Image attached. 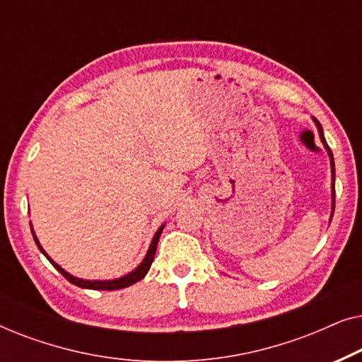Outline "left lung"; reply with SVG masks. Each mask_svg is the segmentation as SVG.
Instances as JSON below:
<instances>
[{
    "mask_svg": "<svg viewBox=\"0 0 362 362\" xmlns=\"http://www.w3.org/2000/svg\"><path fill=\"white\" fill-rule=\"evenodd\" d=\"M311 120H313L316 130H318L320 140H321V143H323L325 150L328 151V156H329V166H331V216H329V222H331V217H333V212H334V160H333V153H331L328 143H326V140H325L323 127H321V123L316 120L315 117H311Z\"/></svg>",
    "mask_w": 362,
    "mask_h": 362,
    "instance_id": "8db88e82",
    "label": "left lung"
}]
</instances>
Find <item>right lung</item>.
<instances>
[{
  "instance_id": "add662e5",
  "label": "right lung",
  "mask_w": 362,
  "mask_h": 362,
  "mask_svg": "<svg viewBox=\"0 0 362 362\" xmlns=\"http://www.w3.org/2000/svg\"><path fill=\"white\" fill-rule=\"evenodd\" d=\"M163 229H165V224H161L160 229L155 232V235H153V239H151V244L146 250V255L143 257L140 265L135 267V269H133L132 272H128L127 275H122V276H118V279H113V280H86V279H78V276L69 274L67 270H64L62 267L57 264V262H54L51 257L47 255V252L42 249L41 242H39L36 232H34L33 224H31V232H33L34 242H36L39 250H41L42 254L46 255V259L51 262V264L56 267V269L61 272V274L66 276V279L71 281V284L81 286V288H88V290H120V288H127V286L136 284V281H140L143 276L148 274V270H150V267L153 264V259H155V254H156V245H158V240H160V235H161Z\"/></svg>"
}]
</instances>
